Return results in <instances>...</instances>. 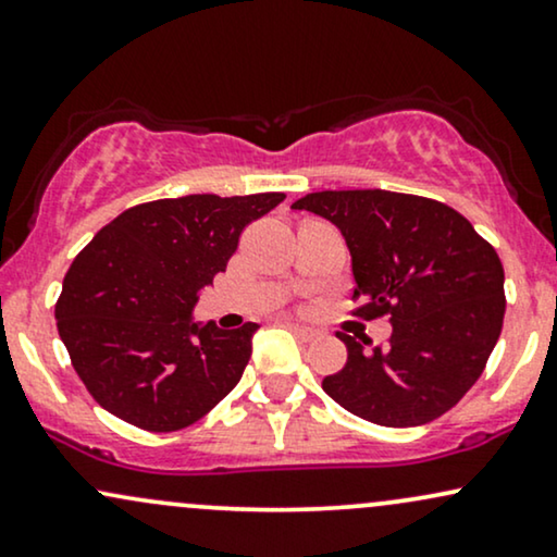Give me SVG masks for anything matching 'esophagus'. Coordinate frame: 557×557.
Instances as JSON below:
<instances>
[{"label": "esophagus", "instance_id": "obj_1", "mask_svg": "<svg viewBox=\"0 0 557 557\" xmlns=\"http://www.w3.org/2000/svg\"><path fill=\"white\" fill-rule=\"evenodd\" d=\"M286 325L292 327L294 331V335H297V338H301V341H312V338H318V331H314V327H310V325H301V322H294V320H286Z\"/></svg>", "mask_w": 557, "mask_h": 557}]
</instances>
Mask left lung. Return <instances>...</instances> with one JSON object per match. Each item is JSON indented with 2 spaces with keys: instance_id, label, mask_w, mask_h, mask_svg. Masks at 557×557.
<instances>
[{
  "instance_id": "8db88e82",
  "label": "left lung",
  "mask_w": 557,
  "mask_h": 557,
  "mask_svg": "<svg viewBox=\"0 0 557 557\" xmlns=\"http://www.w3.org/2000/svg\"><path fill=\"white\" fill-rule=\"evenodd\" d=\"M333 222L367 318L389 314L387 346L338 333L348 359L322 389L348 413L389 429L455 408L483 374L504 327V265L459 211L393 190H320L292 203Z\"/></svg>"
}]
</instances>
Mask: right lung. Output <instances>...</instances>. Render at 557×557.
Returning a JSON list of instances; mask_svg holds the SVG:
<instances>
[{"label": "right lung", "mask_w": 557, "mask_h": 557, "mask_svg": "<svg viewBox=\"0 0 557 557\" xmlns=\"http://www.w3.org/2000/svg\"><path fill=\"white\" fill-rule=\"evenodd\" d=\"M284 194H196L139 203L106 224L66 271L57 325L74 372L108 413L147 431H177L235 389L256 322H196L250 222Z\"/></svg>", "instance_id": "obj_1"}]
</instances>
